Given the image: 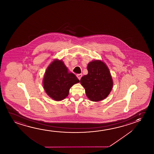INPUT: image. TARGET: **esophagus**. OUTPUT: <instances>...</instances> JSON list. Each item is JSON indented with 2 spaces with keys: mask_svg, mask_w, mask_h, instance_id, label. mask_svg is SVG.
Here are the masks:
<instances>
[{
  "mask_svg": "<svg viewBox=\"0 0 154 154\" xmlns=\"http://www.w3.org/2000/svg\"><path fill=\"white\" fill-rule=\"evenodd\" d=\"M77 78L80 80L81 79V78H82V73H80V74H78V75H77Z\"/></svg>",
  "mask_w": 154,
  "mask_h": 154,
  "instance_id": "esophagus-1",
  "label": "esophagus"
}]
</instances>
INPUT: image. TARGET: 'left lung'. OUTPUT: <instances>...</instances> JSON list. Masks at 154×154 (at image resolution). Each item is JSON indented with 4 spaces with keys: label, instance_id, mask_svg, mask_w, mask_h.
I'll use <instances>...</instances> for the list:
<instances>
[{
    "label": "left lung",
    "instance_id": "obj_1",
    "mask_svg": "<svg viewBox=\"0 0 154 154\" xmlns=\"http://www.w3.org/2000/svg\"><path fill=\"white\" fill-rule=\"evenodd\" d=\"M88 74L81 79L87 97L92 101L106 98L111 92L113 81L108 67L101 60L90 62L87 67Z\"/></svg>",
    "mask_w": 154,
    "mask_h": 154
}]
</instances>
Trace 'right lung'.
<instances>
[{"instance_id": "1", "label": "right lung", "mask_w": 154, "mask_h": 154, "mask_svg": "<svg viewBox=\"0 0 154 154\" xmlns=\"http://www.w3.org/2000/svg\"><path fill=\"white\" fill-rule=\"evenodd\" d=\"M79 82L76 75L69 72L62 60L58 59H55L48 66L43 81L46 94L57 101L68 97L70 88Z\"/></svg>"}]
</instances>
